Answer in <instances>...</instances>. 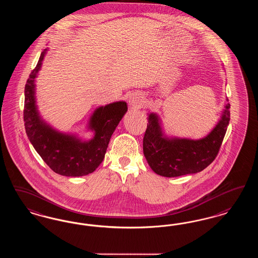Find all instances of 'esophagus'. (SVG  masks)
<instances>
[{"instance_id":"1","label":"esophagus","mask_w":258,"mask_h":258,"mask_svg":"<svg viewBox=\"0 0 258 258\" xmlns=\"http://www.w3.org/2000/svg\"><path fill=\"white\" fill-rule=\"evenodd\" d=\"M128 103L133 108H139L142 106L143 103V96L140 93H133L130 95L128 98Z\"/></svg>"}]
</instances>
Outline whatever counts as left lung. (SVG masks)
<instances>
[{
	"label": "left lung",
	"instance_id": "1",
	"mask_svg": "<svg viewBox=\"0 0 258 258\" xmlns=\"http://www.w3.org/2000/svg\"><path fill=\"white\" fill-rule=\"evenodd\" d=\"M229 108L230 104L226 103L215 126L200 139L168 136L158 114L148 113L143 152L151 169L166 177L196 174L206 169L215 159L227 133Z\"/></svg>",
	"mask_w": 258,
	"mask_h": 258
}]
</instances>
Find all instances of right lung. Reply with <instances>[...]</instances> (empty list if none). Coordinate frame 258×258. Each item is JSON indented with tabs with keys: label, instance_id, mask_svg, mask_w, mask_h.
<instances>
[{
	"label": "right lung",
	"instance_id": "right-lung-1",
	"mask_svg": "<svg viewBox=\"0 0 258 258\" xmlns=\"http://www.w3.org/2000/svg\"><path fill=\"white\" fill-rule=\"evenodd\" d=\"M47 51L48 48L41 52L25 86L26 133L35 151L53 172L65 176L89 175L103 162L111 135L127 111V103L119 101L97 107L87 124V131L94 133L90 140L55 130L42 118L35 96L36 78Z\"/></svg>",
	"mask_w": 258,
	"mask_h": 258
}]
</instances>
